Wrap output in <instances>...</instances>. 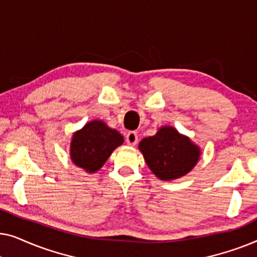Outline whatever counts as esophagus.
<instances>
[{
	"instance_id": "obj_1",
	"label": "esophagus",
	"mask_w": 257,
	"mask_h": 257,
	"mask_svg": "<svg viewBox=\"0 0 257 257\" xmlns=\"http://www.w3.org/2000/svg\"><path fill=\"white\" fill-rule=\"evenodd\" d=\"M126 143H127L128 145L135 146L136 144L138 143V135H137V132L130 131L127 135H126Z\"/></svg>"
}]
</instances>
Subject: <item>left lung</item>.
Listing matches in <instances>:
<instances>
[{
	"label": "left lung",
	"instance_id": "left-lung-1",
	"mask_svg": "<svg viewBox=\"0 0 257 257\" xmlns=\"http://www.w3.org/2000/svg\"><path fill=\"white\" fill-rule=\"evenodd\" d=\"M147 166L160 180H174L193 170L200 159L199 146L172 126H163L156 136L139 143Z\"/></svg>",
	"mask_w": 257,
	"mask_h": 257
}]
</instances>
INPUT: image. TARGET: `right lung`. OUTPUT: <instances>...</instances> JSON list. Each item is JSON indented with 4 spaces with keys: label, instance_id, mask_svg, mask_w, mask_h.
Wrapping results in <instances>:
<instances>
[{
    "label": "right lung",
    "instance_id": "right-lung-1",
    "mask_svg": "<svg viewBox=\"0 0 257 257\" xmlns=\"http://www.w3.org/2000/svg\"><path fill=\"white\" fill-rule=\"evenodd\" d=\"M122 143L124 138L117 130L110 128L101 120H92L73 133L70 157L76 166L94 173Z\"/></svg>",
    "mask_w": 257,
    "mask_h": 257
}]
</instances>
